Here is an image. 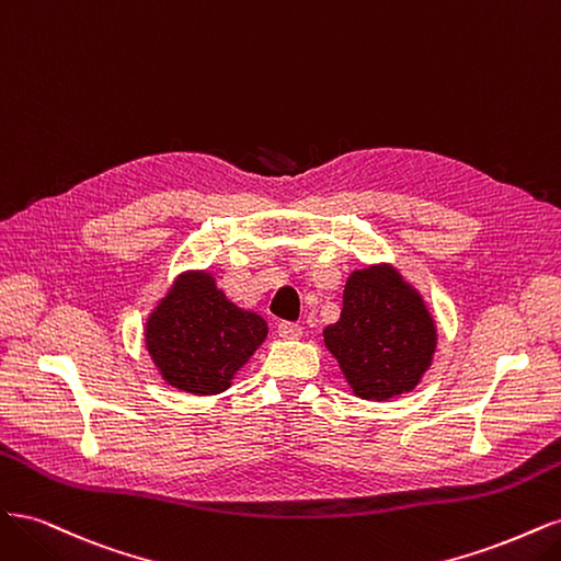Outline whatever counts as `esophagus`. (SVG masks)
<instances>
[{
	"label": "esophagus",
	"mask_w": 561,
	"mask_h": 561,
	"mask_svg": "<svg viewBox=\"0 0 561 561\" xmlns=\"http://www.w3.org/2000/svg\"><path fill=\"white\" fill-rule=\"evenodd\" d=\"M278 334L285 336V339H297V336H301V325H299V322L280 320L278 322Z\"/></svg>",
	"instance_id": "34e87169"
}]
</instances>
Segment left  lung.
<instances>
[{
  "label": "left lung",
  "instance_id": "obj_1",
  "mask_svg": "<svg viewBox=\"0 0 561 561\" xmlns=\"http://www.w3.org/2000/svg\"><path fill=\"white\" fill-rule=\"evenodd\" d=\"M322 336L363 400L410 393L435 353L431 313L388 266L355 271L346 283L342 316Z\"/></svg>",
  "mask_w": 561,
  "mask_h": 561
}]
</instances>
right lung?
I'll return each instance as SVG.
<instances>
[{
	"label": "right lung",
	"instance_id": "obj_1",
	"mask_svg": "<svg viewBox=\"0 0 561 561\" xmlns=\"http://www.w3.org/2000/svg\"><path fill=\"white\" fill-rule=\"evenodd\" d=\"M266 322L231 304L208 274L182 276L147 320V348L163 379L213 396L266 339Z\"/></svg>",
	"mask_w": 561,
	"mask_h": 561
}]
</instances>
